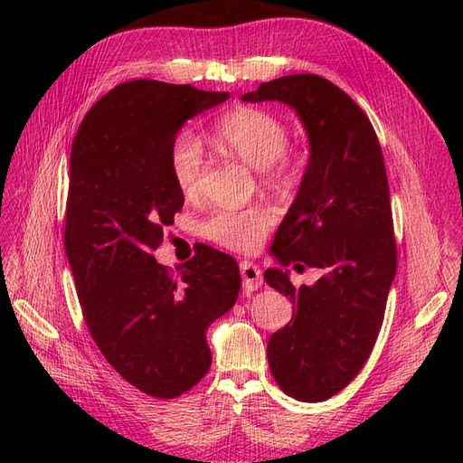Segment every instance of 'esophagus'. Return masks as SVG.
<instances>
[{"instance_id":"1","label":"esophagus","mask_w":463,"mask_h":463,"mask_svg":"<svg viewBox=\"0 0 463 463\" xmlns=\"http://www.w3.org/2000/svg\"><path fill=\"white\" fill-rule=\"evenodd\" d=\"M241 278H243V289L249 293V291H255L262 286V272L259 266H255L253 262L249 260H243L241 262Z\"/></svg>"}]
</instances>
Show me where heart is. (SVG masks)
Masks as SVG:
<instances>
[{
  "label": "heart",
  "instance_id": "b5f03b06",
  "mask_svg": "<svg viewBox=\"0 0 463 463\" xmlns=\"http://www.w3.org/2000/svg\"><path fill=\"white\" fill-rule=\"evenodd\" d=\"M214 143L233 156L255 165L264 179L279 187H289L298 177V164L288 148L289 131L286 121L274 111L237 104L223 114L213 129ZM167 167L175 187L184 194L199 189L204 170L201 143L187 131H179L167 150ZM276 222V213L266 204H253L237 210H218L203 223V235L213 243L253 253Z\"/></svg>",
  "mask_w": 463,
  "mask_h": 463
}]
</instances>
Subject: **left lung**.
I'll return each instance as SVG.
<instances>
[{"label":"left lung","instance_id":"left-lung-1","mask_svg":"<svg viewBox=\"0 0 463 463\" xmlns=\"http://www.w3.org/2000/svg\"><path fill=\"white\" fill-rule=\"evenodd\" d=\"M243 100L291 106L309 135V164L270 250L282 266L325 274L315 286L296 288L282 269L264 272L266 284L296 307L288 325L270 335L266 354L288 396L325 402L367 363L396 276L384 156L365 111L325 77L260 82Z\"/></svg>","mask_w":463,"mask_h":463}]
</instances>
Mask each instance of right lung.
Returning a JSON list of instances; mask_svg holds the SVG:
<instances>
[{
	"instance_id": "1",
	"label": "right lung",
	"mask_w": 463,
	"mask_h": 463,
	"mask_svg": "<svg viewBox=\"0 0 463 463\" xmlns=\"http://www.w3.org/2000/svg\"><path fill=\"white\" fill-rule=\"evenodd\" d=\"M228 92L137 79L82 119L71 146L65 253L82 317L106 361L152 398L201 383L213 355L206 328L237 301L235 259L208 245L175 278L154 259L184 206L167 150L187 119Z\"/></svg>"
}]
</instances>
